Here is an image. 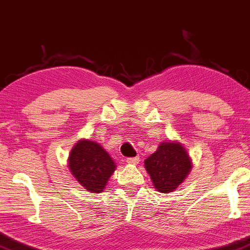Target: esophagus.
Returning a JSON list of instances; mask_svg holds the SVG:
<instances>
[{
  "instance_id": "34e87169",
  "label": "esophagus",
  "mask_w": 250,
  "mask_h": 250,
  "mask_svg": "<svg viewBox=\"0 0 250 250\" xmlns=\"http://www.w3.org/2000/svg\"><path fill=\"white\" fill-rule=\"evenodd\" d=\"M140 161V157H133V158H127L126 159V162L128 165H137Z\"/></svg>"
}]
</instances>
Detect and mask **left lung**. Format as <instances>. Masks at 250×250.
Wrapping results in <instances>:
<instances>
[{
    "instance_id": "left-lung-1",
    "label": "left lung",
    "mask_w": 250,
    "mask_h": 250,
    "mask_svg": "<svg viewBox=\"0 0 250 250\" xmlns=\"http://www.w3.org/2000/svg\"><path fill=\"white\" fill-rule=\"evenodd\" d=\"M144 164L153 186L161 193H171L175 190L191 168L186 150L177 142L161 143Z\"/></svg>"
}]
</instances>
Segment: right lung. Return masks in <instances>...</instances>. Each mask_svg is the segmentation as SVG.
I'll return each instance as SVG.
<instances>
[{
  "label": "right lung",
  "instance_id": "right-lung-1",
  "mask_svg": "<svg viewBox=\"0 0 250 250\" xmlns=\"http://www.w3.org/2000/svg\"><path fill=\"white\" fill-rule=\"evenodd\" d=\"M68 167L86 190L100 193L116 166L103 146L92 141L83 140L72 149Z\"/></svg>",
  "mask_w": 250,
  "mask_h": 250
}]
</instances>
